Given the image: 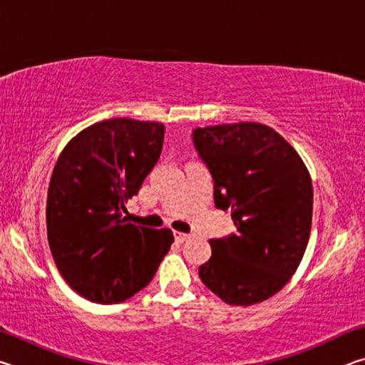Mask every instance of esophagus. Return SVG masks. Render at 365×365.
<instances>
[{"mask_svg": "<svg viewBox=\"0 0 365 365\" xmlns=\"http://www.w3.org/2000/svg\"><path fill=\"white\" fill-rule=\"evenodd\" d=\"M174 237H175V242H178V243H183L185 240H188L191 235L190 233H185V232H178V230H175L174 232Z\"/></svg>", "mask_w": 365, "mask_h": 365, "instance_id": "esophagus-1", "label": "esophagus"}]
</instances>
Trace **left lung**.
Returning a JSON list of instances; mask_svg holds the SVG:
<instances>
[{"mask_svg": "<svg viewBox=\"0 0 365 365\" xmlns=\"http://www.w3.org/2000/svg\"><path fill=\"white\" fill-rule=\"evenodd\" d=\"M214 178L215 206L230 209L237 233L209 240L212 256L200 279L232 306L279 293L298 269L312 225V182L306 164L279 132L259 122L222 123L193 132Z\"/></svg>", "mask_w": 365, "mask_h": 365, "instance_id": "left-lung-1", "label": "left lung"}]
</instances>
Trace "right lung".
Returning a JSON list of instances; mask_svg holds the SVG:
<instances>
[{
	"mask_svg": "<svg viewBox=\"0 0 365 365\" xmlns=\"http://www.w3.org/2000/svg\"><path fill=\"white\" fill-rule=\"evenodd\" d=\"M163 141V123L119 117L83 128L59 154L48 188V243L59 274L85 299L117 304L132 298L174 243L170 228L122 217L159 160Z\"/></svg>",
	"mask_w": 365,
	"mask_h": 365,
	"instance_id": "obj_1",
	"label": "right lung"
}]
</instances>
